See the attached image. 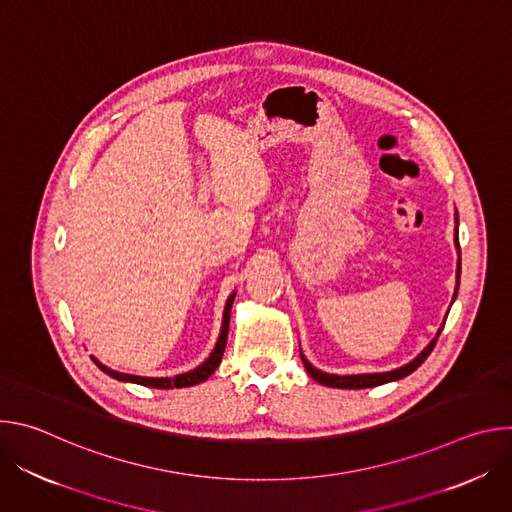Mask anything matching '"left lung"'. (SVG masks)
<instances>
[{"instance_id": "left-lung-1", "label": "left lung", "mask_w": 512, "mask_h": 512, "mask_svg": "<svg viewBox=\"0 0 512 512\" xmlns=\"http://www.w3.org/2000/svg\"><path fill=\"white\" fill-rule=\"evenodd\" d=\"M456 229H454V245H456V251H458V265H456V289H454V298H452V304H454V300L458 298V287H460V273H462V253H460V237H458V225H460V218H458V210H456ZM450 312V310H448ZM448 318V316H446ZM446 318H444V322H442V326H440V330H437V334L433 336V340L413 358V360H409L407 364H403V367H399V369H393V371H387V373H364V375H330V373H324V371H320V369H316L314 364L304 356V352H302V348H300V356H302V360H304V367H306V371H308V375L314 379V381H318V383H322V385H326V387H336V389H369V387H379V385H385V383H391V381H399V379H403V377H407V375H411L417 367H421V362L429 356V352L433 350V346H435V342H437V338H440V334H442V330H444V324H446Z\"/></svg>"}]
</instances>
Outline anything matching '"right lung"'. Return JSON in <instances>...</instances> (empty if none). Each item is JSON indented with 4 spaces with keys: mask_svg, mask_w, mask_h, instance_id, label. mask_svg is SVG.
I'll list each match as a JSON object with an SVG mask.
<instances>
[{
    "mask_svg": "<svg viewBox=\"0 0 512 512\" xmlns=\"http://www.w3.org/2000/svg\"><path fill=\"white\" fill-rule=\"evenodd\" d=\"M235 296L237 291H233V294L229 296L227 304H225V312H223V324H221V334H218V340L212 348V352L208 354V358L198 364L196 369L188 371V373H182V375H176V377H137V375H127V373H119V371H113L109 367H105V364L101 360H97L95 356L93 362L97 364V367L121 381V383H135V385H143V387H152V389H182V387H192V385H198L202 381H206L214 371L218 364H221V358H223V352H225V346H227V334H229V322H231V308H233V302H235Z\"/></svg>",
    "mask_w": 512,
    "mask_h": 512,
    "instance_id": "right-lung-1",
    "label": "right lung"
}]
</instances>
